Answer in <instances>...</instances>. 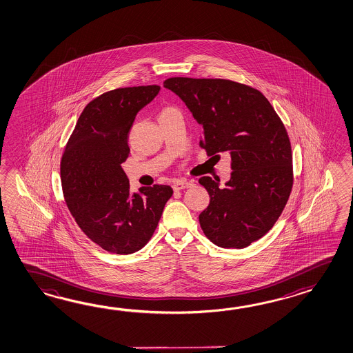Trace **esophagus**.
I'll return each mask as SVG.
<instances>
[{
  "mask_svg": "<svg viewBox=\"0 0 353 353\" xmlns=\"http://www.w3.org/2000/svg\"><path fill=\"white\" fill-rule=\"evenodd\" d=\"M192 186L191 181H174L172 183V188L174 191H180L183 188H188Z\"/></svg>",
  "mask_w": 353,
  "mask_h": 353,
  "instance_id": "1",
  "label": "esophagus"
}]
</instances>
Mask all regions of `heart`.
Segmentation results:
<instances>
[{
    "label": "heart",
    "instance_id": "heart-1",
    "mask_svg": "<svg viewBox=\"0 0 353 353\" xmlns=\"http://www.w3.org/2000/svg\"><path fill=\"white\" fill-rule=\"evenodd\" d=\"M170 109L172 108H170V107H167V108H163L162 109V112H161V113H163V112H165V110H170Z\"/></svg>",
    "mask_w": 353,
    "mask_h": 353
}]
</instances>
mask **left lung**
Instances as JSON below:
<instances>
[{
    "instance_id": "obj_1",
    "label": "left lung",
    "mask_w": 353,
    "mask_h": 353,
    "mask_svg": "<svg viewBox=\"0 0 353 353\" xmlns=\"http://www.w3.org/2000/svg\"><path fill=\"white\" fill-rule=\"evenodd\" d=\"M167 89L186 103L202 125L208 156H231L225 188L209 176L199 182L210 203L199 220L206 238L243 249L263 238L281 215L293 188V157L279 115L255 88L228 79L170 78Z\"/></svg>"
}]
</instances>
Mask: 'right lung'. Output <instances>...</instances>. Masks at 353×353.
Masks as SVG:
<instances>
[{
	"label": "right lung",
	"instance_id": "obj_1",
	"mask_svg": "<svg viewBox=\"0 0 353 353\" xmlns=\"http://www.w3.org/2000/svg\"><path fill=\"white\" fill-rule=\"evenodd\" d=\"M159 85L118 88L89 101L60 162L65 202L81 231L101 249L128 255L151 240L173 190L165 185L130 194L122 163L136 115Z\"/></svg>",
	"mask_w": 353,
	"mask_h": 353
}]
</instances>
